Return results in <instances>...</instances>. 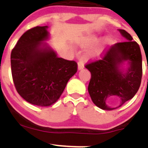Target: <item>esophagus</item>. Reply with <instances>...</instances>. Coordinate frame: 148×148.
I'll list each match as a JSON object with an SVG mask.
<instances>
[{"instance_id": "obj_1", "label": "esophagus", "mask_w": 148, "mask_h": 148, "mask_svg": "<svg viewBox=\"0 0 148 148\" xmlns=\"http://www.w3.org/2000/svg\"><path fill=\"white\" fill-rule=\"evenodd\" d=\"M84 60H83V58H80L79 59V61H78V69L79 70H81L83 68H84Z\"/></svg>"}]
</instances>
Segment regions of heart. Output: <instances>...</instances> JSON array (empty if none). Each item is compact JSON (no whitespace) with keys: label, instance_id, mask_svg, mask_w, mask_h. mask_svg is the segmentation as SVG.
<instances>
[{"label":"heart","instance_id":"obj_1","mask_svg":"<svg viewBox=\"0 0 148 148\" xmlns=\"http://www.w3.org/2000/svg\"><path fill=\"white\" fill-rule=\"evenodd\" d=\"M97 42V40L96 39V38H90V39H88L87 40H86L85 42H84V45L86 47L92 46V45H94Z\"/></svg>","mask_w":148,"mask_h":148}]
</instances>
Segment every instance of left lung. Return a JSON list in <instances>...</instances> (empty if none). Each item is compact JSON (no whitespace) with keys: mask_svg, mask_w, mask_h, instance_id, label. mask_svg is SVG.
Masks as SVG:
<instances>
[{"mask_svg":"<svg viewBox=\"0 0 148 148\" xmlns=\"http://www.w3.org/2000/svg\"><path fill=\"white\" fill-rule=\"evenodd\" d=\"M127 40L103 50L100 58L85 65L91 73L88 92L93 103L103 110H113L106 104L108 97L116 95L120 106L131 100L138 91L143 76V64L140 45L132 40L124 29H119ZM130 61V67L126 74L120 71V64Z\"/></svg>","mask_w":148,"mask_h":148,"instance_id":"obj_1","label":"left lung"}]
</instances>
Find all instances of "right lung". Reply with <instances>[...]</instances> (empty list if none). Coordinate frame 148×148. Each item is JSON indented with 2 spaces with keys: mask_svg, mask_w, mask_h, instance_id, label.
Returning <instances> with one entry per match:
<instances>
[{
  "mask_svg": "<svg viewBox=\"0 0 148 148\" xmlns=\"http://www.w3.org/2000/svg\"><path fill=\"white\" fill-rule=\"evenodd\" d=\"M47 27L37 26L25 32L11 54L17 92L28 103L39 106L56 103L78 68L76 61L58 58L52 50L41 47L48 37Z\"/></svg>",
  "mask_w": 148,
  "mask_h": 148,
  "instance_id": "add662e5",
  "label": "right lung"
}]
</instances>
